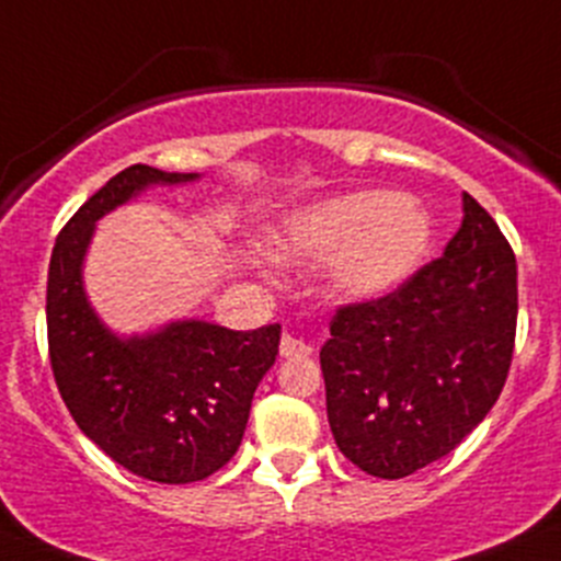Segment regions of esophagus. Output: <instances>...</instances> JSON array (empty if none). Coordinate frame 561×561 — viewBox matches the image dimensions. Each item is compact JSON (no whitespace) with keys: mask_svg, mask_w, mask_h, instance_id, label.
<instances>
[{"mask_svg":"<svg viewBox=\"0 0 561 561\" xmlns=\"http://www.w3.org/2000/svg\"><path fill=\"white\" fill-rule=\"evenodd\" d=\"M309 353H312V347H309L304 340H298V336L285 334L279 340V356L282 358H307Z\"/></svg>","mask_w":561,"mask_h":561,"instance_id":"esophagus-1","label":"esophagus"}]
</instances>
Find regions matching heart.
Masks as SVG:
<instances>
[{"label":"heart","mask_w":561,"mask_h":561,"mask_svg":"<svg viewBox=\"0 0 561 561\" xmlns=\"http://www.w3.org/2000/svg\"><path fill=\"white\" fill-rule=\"evenodd\" d=\"M431 238V214L416 197L353 192L298 210L282 232V252L301 263L336 260L345 296L378 298L419 268Z\"/></svg>","instance_id":"1"}]
</instances>
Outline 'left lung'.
Returning <instances> with one entry per match:
<instances>
[{"mask_svg":"<svg viewBox=\"0 0 561 561\" xmlns=\"http://www.w3.org/2000/svg\"><path fill=\"white\" fill-rule=\"evenodd\" d=\"M463 210L442 257L386 296L342 304L320 351L336 447L380 480L453 453L488 416L513 364L515 252L471 194Z\"/></svg>","mask_w":561,"mask_h":561,"instance_id":"8db88e82","label":"left lung"}]
</instances>
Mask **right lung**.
<instances>
[{
  "mask_svg": "<svg viewBox=\"0 0 561 561\" xmlns=\"http://www.w3.org/2000/svg\"><path fill=\"white\" fill-rule=\"evenodd\" d=\"M192 178L145 164L117 172L59 230L46 285L48 358L70 416L114 463L164 485L205 480L238 453L282 334L279 323L230 331L183 320L123 342L98 323L81 290L92 225L150 183Z\"/></svg>",
  "mask_w": 561,
  "mask_h": 561,
  "instance_id": "obj_1",
  "label": "right lung"
}]
</instances>
